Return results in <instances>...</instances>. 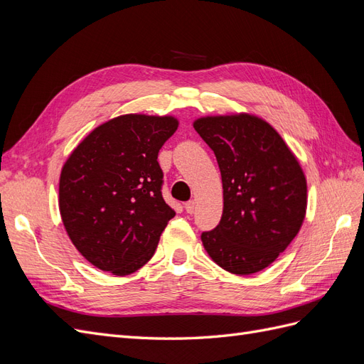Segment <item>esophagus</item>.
<instances>
[{"label":"esophagus","instance_id":"1","mask_svg":"<svg viewBox=\"0 0 364 364\" xmlns=\"http://www.w3.org/2000/svg\"><path fill=\"white\" fill-rule=\"evenodd\" d=\"M185 209H186V213H188V214H193L196 211V202L194 200L186 202L185 203Z\"/></svg>","mask_w":364,"mask_h":364}]
</instances>
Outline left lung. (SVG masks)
<instances>
[{"label": "left lung", "mask_w": 364, "mask_h": 364, "mask_svg": "<svg viewBox=\"0 0 364 364\" xmlns=\"http://www.w3.org/2000/svg\"><path fill=\"white\" fill-rule=\"evenodd\" d=\"M193 126L214 151L223 183L222 220L202 234L203 247L230 273L261 272L287 249L305 218L299 161L255 115L202 117Z\"/></svg>", "instance_id": "1"}]
</instances>
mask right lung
<instances>
[{
	"mask_svg": "<svg viewBox=\"0 0 364 364\" xmlns=\"http://www.w3.org/2000/svg\"><path fill=\"white\" fill-rule=\"evenodd\" d=\"M178 126L170 115H121L95 127L63 164L62 222L92 266L126 277L153 257L176 215L162 197L158 153Z\"/></svg>",
	"mask_w": 364,
	"mask_h": 364,
	"instance_id": "obj_1",
	"label": "right lung"
}]
</instances>
